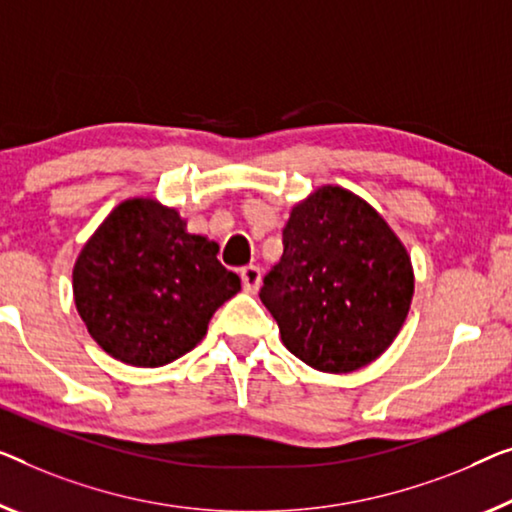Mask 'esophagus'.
<instances>
[{
    "instance_id": "34e87169",
    "label": "esophagus",
    "mask_w": 512,
    "mask_h": 512,
    "mask_svg": "<svg viewBox=\"0 0 512 512\" xmlns=\"http://www.w3.org/2000/svg\"><path fill=\"white\" fill-rule=\"evenodd\" d=\"M241 282H243V289L250 294H255L259 289V282H262V271H259V266H243L241 269Z\"/></svg>"
}]
</instances>
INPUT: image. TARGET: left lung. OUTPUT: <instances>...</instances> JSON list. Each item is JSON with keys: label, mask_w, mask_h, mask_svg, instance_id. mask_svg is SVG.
I'll return each instance as SVG.
<instances>
[{"label": "left lung", "mask_w": 512, "mask_h": 512, "mask_svg": "<svg viewBox=\"0 0 512 512\" xmlns=\"http://www.w3.org/2000/svg\"><path fill=\"white\" fill-rule=\"evenodd\" d=\"M282 246L259 289L282 345L335 375L384 354L414 296L407 248L386 220L349 190L322 186L292 209Z\"/></svg>", "instance_id": "1"}]
</instances>
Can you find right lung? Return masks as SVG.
Listing matches in <instances>:
<instances>
[{"mask_svg":"<svg viewBox=\"0 0 512 512\" xmlns=\"http://www.w3.org/2000/svg\"><path fill=\"white\" fill-rule=\"evenodd\" d=\"M216 255L218 243L188 234L174 209L151 197L121 202L73 266L75 305L89 335L135 368L177 361L241 289Z\"/></svg>","mask_w":512,"mask_h":512,"instance_id":"add662e5","label":"right lung"}]
</instances>
